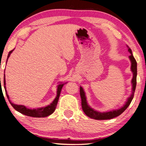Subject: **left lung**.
<instances>
[{
    "label": "left lung",
    "mask_w": 146,
    "mask_h": 146,
    "mask_svg": "<svg viewBox=\"0 0 146 146\" xmlns=\"http://www.w3.org/2000/svg\"><path fill=\"white\" fill-rule=\"evenodd\" d=\"M128 48V51L131 53L129 56V59L131 60V69L132 72H133V79L131 80L132 84V93L131 96L127 98L126 102L123 106L119 109L113 110L109 111H104V112H100L98 111H96L95 110L89 106L87 101V98L86 96V93L82 88V87H80V96L81 99H82V106L83 111L84 113L86 114V115L88 116L90 118L94 119L96 120H105V119H111L115 117H117L119 115H121L125 110H126L128 106H129L132 100L133 99L134 91L136 89V76H137V62H136L135 59H134V56L132 53V50L129 46H127Z\"/></svg>",
    "instance_id": "8db88e82"
}]
</instances>
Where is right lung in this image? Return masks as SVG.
Listing matches in <instances>:
<instances>
[{
  "label": "right lung",
  "mask_w": 146,
  "mask_h": 146,
  "mask_svg": "<svg viewBox=\"0 0 146 146\" xmlns=\"http://www.w3.org/2000/svg\"><path fill=\"white\" fill-rule=\"evenodd\" d=\"M13 50H14V49L9 52L6 62H7L9 57H10L11 53H12V51ZM4 73H5V70H4ZM65 84H66V83H64V84H62V83H60V84L58 85L57 89V96H56L55 99L53 100V101L51 102L50 104H49L48 106L45 107L38 108H35V109H30V108H27L26 106H23V105L15 104L10 101V98H9V96L8 95L7 91H6V88L5 74L4 76V89H5L6 96H7V97L9 100V102H10L11 105H12L15 110L20 112L21 113L23 114V115L30 116V117H45L51 115V114H52L53 112H54L56 108V106H57L58 100H59L60 91H61L62 87H63V86Z\"/></svg>",
  "instance_id": "add662e5"
}]
</instances>
